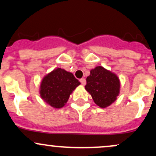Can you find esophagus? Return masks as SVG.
I'll return each mask as SVG.
<instances>
[{
	"instance_id": "obj_1",
	"label": "esophagus",
	"mask_w": 156,
	"mask_h": 156,
	"mask_svg": "<svg viewBox=\"0 0 156 156\" xmlns=\"http://www.w3.org/2000/svg\"><path fill=\"white\" fill-rule=\"evenodd\" d=\"M80 82L82 83V85L84 86L86 84V79L85 78H80Z\"/></svg>"
}]
</instances>
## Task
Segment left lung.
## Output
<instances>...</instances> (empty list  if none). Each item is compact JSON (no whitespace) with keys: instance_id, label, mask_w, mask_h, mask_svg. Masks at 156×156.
<instances>
[{"instance_id":"obj_1","label":"left lung","mask_w":156,"mask_h":156,"mask_svg":"<svg viewBox=\"0 0 156 156\" xmlns=\"http://www.w3.org/2000/svg\"><path fill=\"white\" fill-rule=\"evenodd\" d=\"M85 89L91 94L95 104L104 108L117 100L120 81L115 73L98 66L91 69L90 75L87 78Z\"/></svg>"}]
</instances>
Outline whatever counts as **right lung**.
Masks as SVG:
<instances>
[{
  "label": "right lung",
  "instance_id": "obj_1",
  "mask_svg": "<svg viewBox=\"0 0 156 156\" xmlns=\"http://www.w3.org/2000/svg\"><path fill=\"white\" fill-rule=\"evenodd\" d=\"M80 84L73 73L57 68L44 77L40 84L39 94L48 105L53 108H61Z\"/></svg>",
  "mask_w": 156,
  "mask_h": 156
}]
</instances>
